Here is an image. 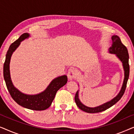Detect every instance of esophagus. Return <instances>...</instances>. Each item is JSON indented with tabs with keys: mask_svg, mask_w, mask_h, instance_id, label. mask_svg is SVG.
Here are the masks:
<instances>
[{
	"mask_svg": "<svg viewBox=\"0 0 134 134\" xmlns=\"http://www.w3.org/2000/svg\"><path fill=\"white\" fill-rule=\"evenodd\" d=\"M77 75V71L76 69L71 68L69 69L68 72V77L69 80H72L74 79H76Z\"/></svg>",
	"mask_w": 134,
	"mask_h": 134,
	"instance_id": "esophagus-1",
	"label": "esophagus"
}]
</instances>
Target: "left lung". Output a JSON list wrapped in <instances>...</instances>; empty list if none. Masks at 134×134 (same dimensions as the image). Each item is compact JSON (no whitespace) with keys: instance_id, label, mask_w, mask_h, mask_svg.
Wrapping results in <instances>:
<instances>
[{"instance_id":"obj_1","label":"left lung","mask_w":134,"mask_h":134,"mask_svg":"<svg viewBox=\"0 0 134 134\" xmlns=\"http://www.w3.org/2000/svg\"><path fill=\"white\" fill-rule=\"evenodd\" d=\"M111 40H112V44L109 49V52L110 54L116 55L117 57L122 62L124 71V79L121 89L118 95L110 101L95 107H89L82 104L79 98V90H77L76 93V95H75V102H76L77 107L85 112L90 113H99L109 109L110 107H111V106H113L120 100L122 95L124 94V91H125L126 85H127V82L129 76V54H128L127 49L121 43V41L119 36L117 35H113L111 37Z\"/></svg>"}]
</instances>
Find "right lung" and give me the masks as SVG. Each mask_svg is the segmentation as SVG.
Here are the masks:
<instances>
[{
  "instance_id": "obj_1",
  "label": "right lung",
  "mask_w": 134,
  "mask_h": 134,
  "mask_svg": "<svg viewBox=\"0 0 134 134\" xmlns=\"http://www.w3.org/2000/svg\"><path fill=\"white\" fill-rule=\"evenodd\" d=\"M29 36V34L24 33L10 45L3 65V77L9 93L16 103L22 107L33 110H44L50 107L57 91L67 83L68 77L66 75H63L54 79L44 91L35 95L24 94L14 87L11 80L10 72L11 57L21 42Z\"/></svg>"
}]
</instances>
